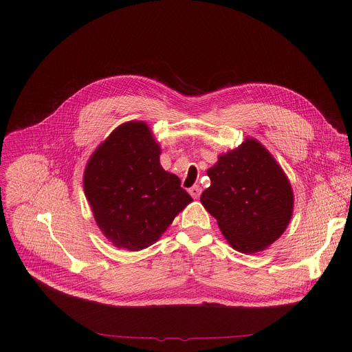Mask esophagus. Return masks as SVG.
Wrapping results in <instances>:
<instances>
[{
  "instance_id": "1",
  "label": "esophagus",
  "mask_w": 352,
  "mask_h": 352,
  "mask_svg": "<svg viewBox=\"0 0 352 352\" xmlns=\"http://www.w3.org/2000/svg\"><path fill=\"white\" fill-rule=\"evenodd\" d=\"M189 193H190L192 197L197 199L200 196V193H202V188H200L199 185H193V186L189 188Z\"/></svg>"
}]
</instances>
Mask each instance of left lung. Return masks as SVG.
Here are the masks:
<instances>
[{
  "instance_id": "1",
  "label": "left lung",
  "mask_w": 352,
  "mask_h": 352,
  "mask_svg": "<svg viewBox=\"0 0 352 352\" xmlns=\"http://www.w3.org/2000/svg\"><path fill=\"white\" fill-rule=\"evenodd\" d=\"M210 186L200 196L230 245L255 254L285 231L294 208L288 178L267 150L246 139L208 170Z\"/></svg>"
}]
</instances>
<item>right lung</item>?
<instances>
[{"instance_id":"obj_1","label":"right lung","mask_w":352,"mask_h":352,"mask_svg":"<svg viewBox=\"0 0 352 352\" xmlns=\"http://www.w3.org/2000/svg\"><path fill=\"white\" fill-rule=\"evenodd\" d=\"M94 220L118 248L153 245L192 197L163 170L160 146L144 122L120 125L91 155L83 175Z\"/></svg>"}]
</instances>
